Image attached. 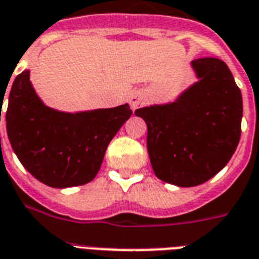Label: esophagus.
I'll return each instance as SVG.
<instances>
[{
	"label": "esophagus",
	"instance_id": "esophagus-1",
	"mask_svg": "<svg viewBox=\"0 0 259 259\" xmlns=\"http://www.w3.org/2000/svg\"><path fill=\"white\" fill-rule=\"evenodd\" d=\"M144 102V94L141 93V92H132L129 96V104L130 108L136 110L137 108H140L141 105Z\"/></svg>",
	"mask_w": 259,
	"mask_h": 259
}]
</instances>
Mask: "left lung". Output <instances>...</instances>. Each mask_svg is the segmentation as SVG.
Wrapping results in <instances>:
<instances>
[{"label": "left lung", "mask_w": 259, "mask_h": 259, "mask_svg": "<svg viewBox=\"0 0 259 259\" xmlns=\"http://www.w3.org/2000/svg\"><path fill=\"white\" fill-rule=\"evenodd\" d=\"M197 82L169 104L136 110L148 125V151L163 182L191 188L214 177L238 146L242 94L218 58L191 61Z\"/></svg>", "instance_id": "obj_1"}]
</instances>
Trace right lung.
Returning <instances> with one entry per match:
<instances>
[{
	"label": "right lung",
	"instance_id": "obj_1",
	"mask_svg": "<svg viewBox=\"0 0 259 259\" xmlns=\"http://www.w3.org/2000/svg\"><path fill=\"white\" fill-rule=\"evenodd\" d=\"M130 115L127 104L77 113L49 108L35 93L30 70H24L12 85L5 119L25 169L50 188L65 189L94 180L108 145Z\"/></svg>",
	"mask_w": 259,
	"mask_h": 259
}]
</instances>
